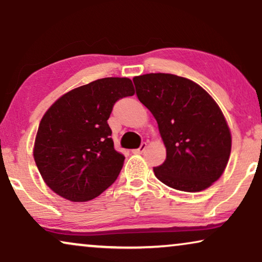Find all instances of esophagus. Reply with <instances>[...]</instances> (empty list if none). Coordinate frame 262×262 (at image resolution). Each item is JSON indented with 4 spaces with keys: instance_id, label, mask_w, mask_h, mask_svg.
<instances>
[{
    "instance_id": "esophagus-1",
    "label": "esophagus",
    "mask_w": 262,
    "mask_h": 262,
    "mask_svg": "<svg viewBox=\"0 0 262 262\" xmlns=\"http://www.w3.org/2000/svg\"><path fill=\"white\" fill-rule=\"evenodd\" d=\"M145 148H146V144H141L140 147L137 148V149H133V151H132V152H133L134 155H141V153L145 151Z\"/></svg>"
}]
</instances>
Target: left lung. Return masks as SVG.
I'll return each instance as SVG.
<instances>
[{
    "label": "left lung",
    "mask_w": 262,
    "mask_h": 262,
    "mask_svg": "<svg viewBox=\"0 0 262 262\" xmlns=\"http://www.w3.org/2000/svg\"><path fill=\"white\" fill-rule=\"evenodd\" d=\"M133 81L166 147L165 162L153 169L157 179L189 193L212 186L224 172L231 152V133L218 104L182 76L151 73Z\"/></svg>",
    "instance_id": "8db88e82"
}]
</instances>
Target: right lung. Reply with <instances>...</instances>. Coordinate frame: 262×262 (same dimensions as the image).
Masks as SVG:
<instances>
[{
	"mask_svg": "<svg viewBox=\"0 0 262 262\" xmlns=\"http://www.w3.org/2000/svg\"><path fill=\"white\" fill-rule=\"evenodd\" d=\"M135 93L128 78H104L60 97L41 118L33 157L44 182L73 202L107 189L123 166L107 124L114 104Z\"/></svg>",
	"mask_w": 262,
	"mask_h": 262,
	"instance_id": "add662e5",
	"label": "right lung"
}]
</instances>
